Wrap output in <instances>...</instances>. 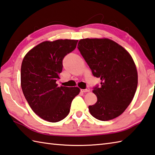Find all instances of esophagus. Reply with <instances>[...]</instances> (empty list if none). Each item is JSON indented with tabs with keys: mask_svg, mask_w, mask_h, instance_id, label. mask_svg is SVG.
<instances>
[{
	"mask_svg": "<svg viewBox=\"0 0 155 155\" xmlns=\"http://www.w3.org/2000/svg\"><path fill=\"white\" fill-rule=\"evenodd\" d=\"M90 91V89L88 87H87L86 89H84V90H83V89H81V92H87V91Z\"/></svg>",
	"mask_w": 155,
	"mask_h": 155,
	"instance_id": "esophagus-1",
	"label": "esophagus"
}]
</instances>
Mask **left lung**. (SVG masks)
Masks as SVG:
<instances>
[{
    "label": "left lung",
    "mask_w": 155,
    "mask_h": 155,
    "mask_svg": "<svg viewBox=\"0 0 155 155\" xmlns=\"http://www.w3.org/2000/svg\"><path fill=\"white\" fill-rule=\"evenodd\" d=\"M78 48L94 77L101 80L94 87L97 102L89 106L94 118L102 121L118 117L132 102L138 85V74L129 53L108 39H84Z\"/></svg>",
    "instance_id": "8db88e82"
}]
</instances>
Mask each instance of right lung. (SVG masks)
<instances>
[{
    "label": "right lung",
    "mask_w": 155,
    "mask_h": 155,
    "mask_svg": "<svg viewBox=\"0 0 155 155\" xmlns=\"http://www.w3.org/2000/svg\"><path fill=\"white\" fill-rule=\"evenodd\" d=\"M78 40L44 41L28 52L21 69V88L33 111L50 122L64 119L72 100L78 95V87H58L56 81L63 69V59L76 47Z\"/></svg>",
    "instance_id": "add662e5"
}]
</instances>
